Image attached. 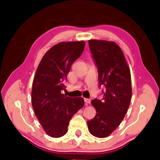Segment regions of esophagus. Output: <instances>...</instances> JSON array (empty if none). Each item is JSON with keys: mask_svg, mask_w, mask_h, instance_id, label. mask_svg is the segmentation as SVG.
Masks as SVG:
<instances>
[{"mask_svg": "<svg viewBox=\"0 0 160 160\" xmlns=\"http://www.w3.org/2000/svg\"><path fill=\"white\" fill-rule=\"evenodd\" d=\"M84 101L86 102V104H89L90 103L91 100L90 99H89V98H84Z\"/></svg>", "mask_w": 160, "mask_h": 160, "instance_id": "1", "label": "esophagus"}]
</instances>
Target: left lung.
I'll use <instances>...</instances> for the list:
<instances>
[{
	"instance_id": "left-lung-1",
	"label": "left lung",
	"mask_w": 160,
	"mask_h": 160,
	"mask_svg": "<svg viewBox=\"0 0 160 160\" xmlns=\"http://www.w3.org/2000/svg\"><path fill=\"white\" fill-rule=\"evenodd\" d=\"M89 47L98 67L100 86L106 89L102 100H92L96 115L87 125L92 135L101 138L110 135L128 112L132 98L131 75L123 52L115 42L92 39Z\"/></svg>"
}]
</instances>
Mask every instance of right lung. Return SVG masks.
I'll return each instance as SVG.
<instances>
[{"label": "right lung", "instance_id": "1", "mask_svg": "<svg viewBox=\"0 0 160 160\" xmlns=\"http://www.w3.org/2000/svg\"><path fill=\"white\" fill-rule=\"evenodd\" d=\"M85 42L68 41L54 45L41 59L32 87V106L46 133L60 138L68 132L70 120L84 105V98L62 94L72 64L84 51Z\"/></svg>", "mask_w": 160, "mask_h": 160}]
</instances>
